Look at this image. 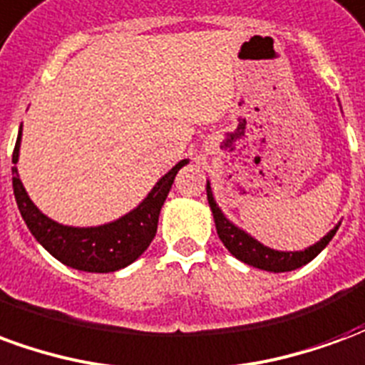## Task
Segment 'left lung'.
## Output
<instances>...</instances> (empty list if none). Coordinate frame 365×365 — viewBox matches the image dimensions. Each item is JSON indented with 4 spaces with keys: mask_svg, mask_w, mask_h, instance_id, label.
Instances as JSON below:
<instances>
[{
    "mask_svg": "<svg viewBox=\"0 0 365 365\" xmlns=\"http://www.w3.org/2000/svg\"><path fill=\"white\" fill-rule=\"evenodd\" d=\"M207 201H209V207H211V213H213L215 227H217V235L221 238V242L225 245V248L229 250L237 260L245 262L248 266L258 269H266V272H274V274H279V272H291V269H297L301 266H305L309 262L317 258L319 254L327 248L332 237L336 235L338 222L334 229H330L324 237L314 242L313 246H307L305 250H293V252H287V250H274L269 246L262 245L260 240H256L252 235H248L246 230H242L238 225L230 221L227 215L222 213V209L219 207V203L215 201L213 190H211V183L207 180Z\"/></svg>",
    "mask_w": 365,
    "mask_h": 365,
    "instance_id": "left-lung-1",
    "label": "left lung"
}]
</instances>
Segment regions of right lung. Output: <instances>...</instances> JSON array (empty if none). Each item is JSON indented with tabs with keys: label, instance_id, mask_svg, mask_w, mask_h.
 I'll list each match as a JSON object with an SVG mask.
<instances>
[{
	"label": "right lung",
	"instance_id": "right-lung-1",
	"mask_svg": "<svg viewBox=\"0 0 365 365\" xmlns=\"http://www.w3.org/2000/svg\"><path fill=\"white\" fill-rule=\"evenodd\" d=\"M21 136L23 123L13 150V164L19 162ZM185 164H190V160H180L168 174L162 175L135 209L115 221L97 227H70L46 217L29 197L17 168H11L13 193L27 229L46 252L52 254L64 266L80 272L107 274L127 268L128 264L138 260L146 252L152 238L156 237L160 209L172 190L175 174Z\"/></svg>",
	"mask_w": 365,
	"mask_h": 365
}]
</instances>
